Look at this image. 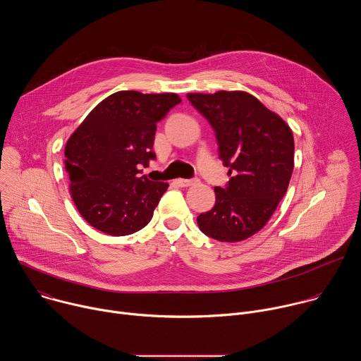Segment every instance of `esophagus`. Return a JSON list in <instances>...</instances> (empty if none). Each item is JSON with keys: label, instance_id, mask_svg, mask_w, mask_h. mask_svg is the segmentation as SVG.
Wrapping results in <instances>:
<instances>
[{"label": "esophagus", "instance_id": "obj_1", "mask_svg": "<svg viewBox=\"0 0 361 361\" xmlns=\"http://www.w3.org/2000/svg\"><path fill=\"white\" fill-rule=\"evenodd\" d=\"M198 180L197 178H192V180H185V178H178L177 180V184L180 187H190V185H194Z\"/></svg>", "mask_w": 361, "mask_h": 361}]
</instances>
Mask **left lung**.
Instances as JSON below:
<instances>
[{"instance_id": "obj_1", "label": "left lung", "mask_w": 361, "mask_h": 361, "mask_svg": "<svg viewBox=\"0 0 361 361\" xmlns=\"http://www.w3.org/2000/svg\"><path fill=\"white\" fill-rule=\"evenodd\" d=\"M187 98L214 128L219 156L233 176L226 188H214L216 205L197 224L219 241H243L267 224L288 188L293 131L245 91L188 92Z\"/></svg>"}]
</instances>
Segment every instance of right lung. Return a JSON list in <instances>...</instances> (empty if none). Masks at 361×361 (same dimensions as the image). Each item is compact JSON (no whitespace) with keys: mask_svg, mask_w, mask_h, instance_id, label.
<instances>
[{"mask_svg":"<svg viewBox=\"0 0 361 361\" xmlns=\"http://www.w3.org/2000/svg\"><path fill=\"white\" fill-rule=\"evenodd\" d=\"M181 98L174 92L118 91L97 104L66 144L70 195L94 228L128 235L145 227L169 184L140 177L156 159L157 123Z\"/></svg>","mask_w":361,"mask_h":361,"instance_id":"1","label":"right lung"}]
</instances>
